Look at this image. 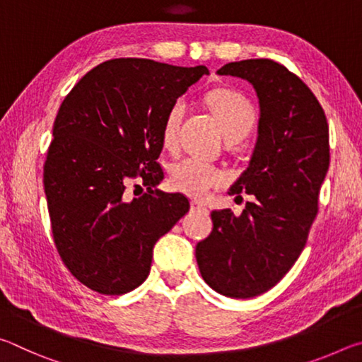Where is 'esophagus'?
Segmentation results:
<instances>
[{"mask_svg": "<svg viewBox=\"0 0 362 362\" xmlns=\"http://www.w3.org/2000/svg\"><path fill=\"white\" fill-rule=\"evenodd\" d=\"M192 211H206V207L199 203V201H192Z\"/></svg>", "mask_w": 362, "mask_h": 362, "instance_id": "34e87169", "label": "esophagus"}]
</instances>
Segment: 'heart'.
Masks as SVG:
<instances>
[{
  "instance_id": "heart-1",
  "label": "heart",
  "mask_w": 362,
  "mask_h": 362,
  "mask_svg": "<svg viewBox=\"0 0 362 362\" xmlns=\"http://www.w3.org/2000/svg\"><path fill=\"white\" fill-rule=\"evenodd\" d=\"M207 103L220 122L226 140H241L255 124V110L246 97L230 89H217L207 95ZM187 103L177 99L169 107L163 122V144L174 148L179 140L180 124ZM170 187L192 198H204L214 188L225 185L226 174L222 169L196 158H183L169 169Z\"/></svg>"
}]
</instances>
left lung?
Segmentation results:
<instances>
[{"mask_svg":"<svg viewBox=\"0 0 362 362\" xmlns=\"http://www.w3.org/2000/svg\"><path fill=\"white\" fill-rule=\"evenodd\" d=\"M218 75L254 86L259 137L228 194L252 196L241 216L212 211L214 228L196 246V262L214 291L250 298L272 289L302 254L329 169V124L308 86L274 60L230 62Z\"/></svg>","mask_w":362,"mask_h":362,"instance_id":"1","label":"left lung"}]
</instances>
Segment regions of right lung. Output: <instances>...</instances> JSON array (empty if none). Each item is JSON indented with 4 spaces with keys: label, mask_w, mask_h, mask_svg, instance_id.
Listing matches in <instances>:
<instances>
[{
    "label": "right lung",
    "mask_w": 362,
    "mask_h": 362,
    "mask_svg": "<svg viewBox=\"0 0 362 362\" xmlns=\"http://www.w3.org/2000/svg\"><path fill=\"white\" fill-rule=\"evenodd\" d=\"M207 73L204 65L112 59L86 73L60 105L42 183L57 252L89 289L121 296L139 287L153 246L188 212L187 196L156 188L164 179L156 159L169 107ZM136 178L147 192L127 200Z\"/></svg>",
    "instance_id": "1"
}]
</instances>
